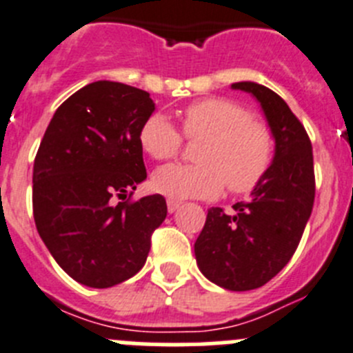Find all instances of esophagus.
<instances>
[{
  "label": "esophagus",
  "instance_id": "34e87169",
  "mask_svg": "<svg viewBox=\"0 0 353 353\" xmlns=\"http://www.w3.org/2000/svg\"><path fill=\"white\" fill-rule=\"evenodd\" d=\"M179 205H181V203L177 202V200H172V199H169V200H167V210H169L170 214H172V212H176V210L179 209Z\"/></svg>",
  "mask_w": 353,
  "mask_h": 353
}]
</instances>
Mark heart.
<instances>
[{"mask_svg": "<svg viewBox=\"0 0 353 353\" xmlns=\"http://www.w3.org/2000/svg\"><path fill=\"white\" fill-rule=\"evenodd\" d=\"M183 134L200 139L193 165L160 167L153 188L170 199H216L223 188L232 193L254 190L268 172L273 158L270 128L254 120L239 102L209 97L192 102L181 111ZM139 146L153 160H169L181 148L179 132L163 114L153 113L137 134Z\"/></svg>", "mask_w": 353, "mask_h": 353, "instance_id": "heart-1", "label": "heart"}]
</instances>
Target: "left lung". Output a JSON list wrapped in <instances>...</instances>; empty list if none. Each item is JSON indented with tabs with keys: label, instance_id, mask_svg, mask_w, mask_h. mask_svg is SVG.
<instances>
[{
	"label": "left lung",
	"instance_id": "8db88e82",
	"mask_svg": "<svg viewBox=\"0 0 353 353\" xmlns=\"http://www.w3.org/2000/svg\"><path fill=\"white\" fill-rule=\"evenodd\" d=\"M261 104L275 154L251 200L236 202L235 212L221 207L207 212L195 242L200 272L228 291H251L265 285L294 254L315 199L314 154L310 137L281 95L254 81H239Z\"/></svg>",
	"mask_w": 353,
	"mask_h": 353
}]
</instances>
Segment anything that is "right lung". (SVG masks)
<instances>
[{"label":"right lung","instance_id":"1","mask_svg":"<svg viewBox=\"0 0 353 353\" xmlns=\"http://www.w3.org/2000/svg\"><path fill=\"white\" fill-rule=\"evenodd\" d=\"M153 111L146 90L94 81L57 108L36 153V230L57 265L88 288L136 275L167 216L161 195L117 202L146 179L137 134Z\"/></svg>","mask_w":353,"mask_h":353}]
</instances>
